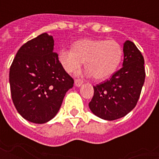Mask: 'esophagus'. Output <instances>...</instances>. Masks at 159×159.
Returning <instances> with one entry per match:
<instances>
[{
    "label": "esophagus",
    "instance_id": "1",
    "mask_svg": "<svg viewBox=\"0 0 159 159\" xmlns=\"http://www.w3.org/2000/svg\"><path fill=\"white\" fill-rule=\"evenodd\" d=\"M83 81L81 79H76L75 80V86L76 87H81L83 85Z\"/></svg>",
    "mask_w": 159,
    "mask_h": 159
}]
</instances>
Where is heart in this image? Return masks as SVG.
<instances>
[{"mask_svg": "<svg viewBox=\"0 0 159 159\" xmlns=\"http://www.w3.org/2000/svg\"><path fill=\"white\" fill-rule=\"evenodd\" d=\"M123 58V48L113 40L83 39L74 43L72 49L61 48L58 60L68 73L78 70L83 66L85 74L96 80H105L116 72Z\"/></svg>", "mask_w": 159, "mask_h": 159, "instance_id": "b5f03b06", "label": "heart"}]
</instances>
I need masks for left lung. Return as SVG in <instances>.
Listing matches in <instances>:
<instances>
[{"instance_id": "obj_1", "label": "left lung", "mask_w": 159, "mask_h": 159, "mask_svg": "<svg viewBox=\"0 0 159 159\" xmlns=\"http://www.w3.org/2000/svg\"><path fill=\"white\" fill-rule=\"evenodd\" d=\"M144 58L134 43L123 44V67L105 83L93 87L89 104L95 116L112 121L126 116L135 107L145 82Z\"/></svg>"}]
</instances>
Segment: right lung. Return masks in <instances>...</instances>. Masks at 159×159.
<instances>
[{
    "mask_svg": "<svg viewBox=\"0 0 159 159\" xmlns=\"http://www.w3.org/2000/svg\"><path fill=\"white\" fill-rule=\"evenodd\" d=\"M52 36L43 33L19 49L9 71L12 102L25 119L45 123L58 113L74 80L53 52Z\"/></svg>",
    "mask_w": 159,
    "mask_h": 159,
    "instance_id": "1",
    "label": "right lung"
}]
</instances>
